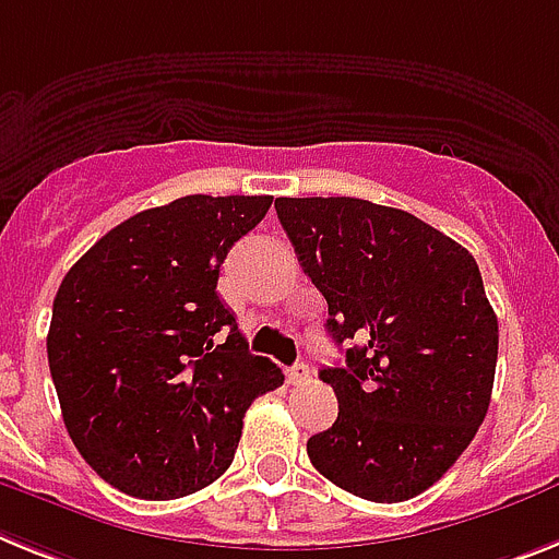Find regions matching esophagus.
<instances>
[{
	"mask_svg": "<svg viewBox=\"0 0 559 559\" xmlns=\"http://www.w3.org/2000/svg\"><path fill=\"white\" fill-rule=\"evenodd\" d=\"M311 380V368L306 362H297V366L288 368V382L290 385H302V382Z\"/></svg>",
	"mask_w": 559,
	"mask_h": 559,
	"instance_id": "obj_1",
	"label": "esophagus"
}]
</instances>
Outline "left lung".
I'll use <instances>...</instances> for the list:
<instances>
[{
	"mask_svg": "<svg viewBox=\"0 0 559 559\" xmlns=\"http://www.w3.org/2000/svg\"><path fill=\"white\" fill-rule=\"evenodd\" d=\"M311 283L329 302L345 366L322 368L340 403L308 440L313 468L373 502L435 486L488 414L497 313L477 262L408 211L354 197L274 202Z\"/></svg>",
	"mask_w": 559,
	"mask_h": 559,
	"instance_id": "left-lung-1",
	"label": "left lung"
}]
</instances>
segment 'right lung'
Masks as SVG:
<instances>
[{"instance_id": "1", "label": "right lung", "mask_w": 559, "mask_h": 559, "mask_svg": "<svg viewBox=\"0 0 559 559\" xmlns=\"http://www.w3.org/2000/svg\"><path fill=\"white\" fill-rule=\"evenodd\" d=\"M271 202L193 193L147 207L64 274L50 377L73 445L124 495L177 500L211 486L234 463L248 405L283 385L216 294L230 246Z\"/></svg>"}]
</instances>
